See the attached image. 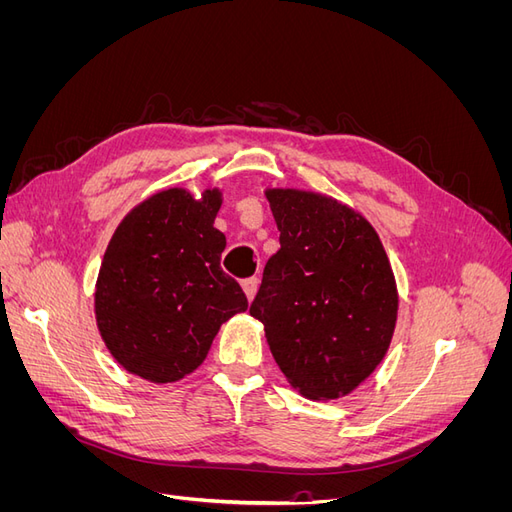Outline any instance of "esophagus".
Segmentation results:
<instances>
[{
  "label": "esophagus",
  "instance_id": "34e87169",
  "mask_svg": "<svg viewBox=\"0 0 512 512\" xmlns=\"http://www.w3.org/2000/svg\"><path fill=\"white\" fill-rule=\"evenodd\" d=\"M241 286H243L245 297L252 301L256 297V290H258V277H247V280L241 282Z\"/></svg>",
  "mask_w": 512,
  "mask_h": 512
}]
</instances>
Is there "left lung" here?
I'll use <instances>...</instances> for the list:
<instances>
[{"label":"left lung","mask_w":512,"mask_h":512,"mask_svg":"<svg viewBox=\"0 0 512 512\" xmlns=\"http://www.w3.org/2000/svg\"><path fill=\"white\" fill-rule=\"evenodd\" d=\"M280 250L265 265L250 314L275 363L309 399L354 391L389 350L397 286L378 232L337 200L267 190Z\"/></svg>","instance_id":"left-lung-1"}]
</instances>
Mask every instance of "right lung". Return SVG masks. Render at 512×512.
Wrapping results in <instances>:
<instances>
[{
	"label": "right lung",
	"instance_id": "right-lung-1",
	"mask_svg": "<svg viewBox=\"0 0 512 512\" xmlns=\"http://www.w3.org/2000/svg\"><path fill=\"white\" fill-rule=\"evenodd\" d=\"M220 205V190L194 198L173 188L117 226L98 275L96 320L130 374L158 384L192 374L222 324L247 309L245 292L220 267Z\"/></svg>",
	"mask_w": 512,
	"mask_h": 512
}]
</instances>
